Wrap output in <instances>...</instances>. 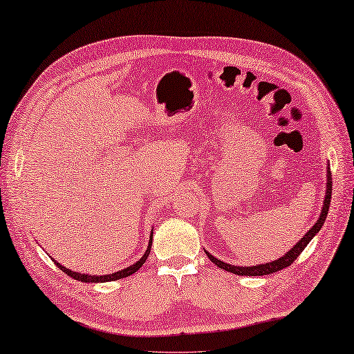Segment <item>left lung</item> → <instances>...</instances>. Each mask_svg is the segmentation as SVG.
Listing matches in <instances>:
<instances>
[{"label":"left lung","instance_id":"1","mask_svg":"<svg viewBox=\"0 0 354 354\" xmlns=\"http://www.w3.org/2000/svg\"><path fill=\"white\" fill-rule=\"evenodd\" d=\"M330 169V168H328ZM330 198H331V174L328 171V176H327V192H326V200H324V207H322V212H321V217L319 220L316 221V225L308 230V232L301 238V240L295 244V248H292L290 250L287 252L284 257H281L275 261L268 263V264H258V266H252V268H240V266H230L227 263H223L220 259L214 258L212 255H209V259L217 266V268L223 269V270H227L230 273H235V275H244V277H261V275H270V273H275L278 270H283L284 268H288L295 259H297L301 252L306 249L307 244L310 243V240L319 232L324 221L327 218V214H328V209H330Z\"/></svg>","mask_w":354,"mask_h":354}]
</instances>
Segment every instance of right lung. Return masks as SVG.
<instances>
[{"label": "right lung", "instance_id": "obj_1", "mask_svg": "<svg viewBox=\"0 0 354 354\" xmlns=\"http://www.w3.org/2000/svg\"><path fill=\"white\" fill-rule=\"evenodd\" d=\"M151 243H153V240H149V244H148V249H147V252H145V255H143V257L139 259V261L134 263L133 266H129V268H127V269H124V270H119V272H116V273H110V275L95 277V275H85V273H82V275H81V273H77V272H73V270H70V269H67V268H64V266H61L59 263L55 261V264L57 266V269H61L64 273H66V275L71 277L73 279L82 281V283H106V281H116V279L127 278V277H129V275H133L134 272H137V270H139V269L142 268L143 263L147 261V258H148V255H149Z\"/></svg>", "mask_w": 354, "mask_h": 354}]
</instances>
